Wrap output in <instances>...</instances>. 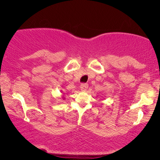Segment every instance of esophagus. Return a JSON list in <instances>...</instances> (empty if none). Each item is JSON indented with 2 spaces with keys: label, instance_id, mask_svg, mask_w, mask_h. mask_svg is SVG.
Here are the masks:
<instances>
[{
  "label": "esophagus",
  "instance_id": "1",
  "mask_svg": "<svg viewBox=\"0 0 160 160\" xmlns=\"http://www.w3.org/2000/svg\"><path fill=\"white\" fill-rule=\"evenodd\" d=\"M80 88L82 91L87 90V88H88V84H87V83H82L80 85Z\"/></svg>",
  "mask_w": 160,
  "mask_h": 160
}]
</instances>
